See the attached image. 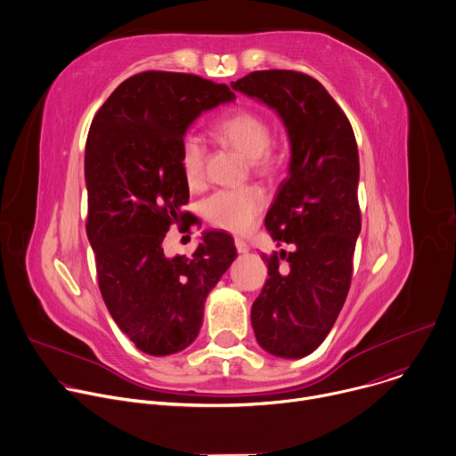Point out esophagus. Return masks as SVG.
<instances>
[{"label": "esophagus", "instance_id": "obj_1", "mask_svg": "<svg viewBox=\"0 0 456 456\" xmlns=\"http://www.w3.org/2000/svg\"><path fill=\"white\" fill-rule=\"evenodd\" d=\"M234 247H236V250H238L240 254L248 252V243H247L245 240H241V238H234Z\"/></svg>", "mask_w": 456, "mask_h": 456}]
</instances>
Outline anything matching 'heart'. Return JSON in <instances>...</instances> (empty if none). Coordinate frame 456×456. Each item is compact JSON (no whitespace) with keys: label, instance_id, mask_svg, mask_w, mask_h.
Wrapping results in <instances>:
<instances>
[{"label":"heart","instance_id":"1","mask_svg":"<svg viewBox=\"0 0 456 456\" xmlns=\"http://www.w3.org/2000/svg\"><path fill=\"white\" fill-rule=\"evenodd\" d=\"M215 135L248 160L254 173L271 176L278 169V155L271 150L269 120L252 110H238L215 124ZM208 148L197 134H185L178 148V166L187 185H199L206 175ZM267 204L264 189L247 185L220 189L202 202L204 216L220 229L243 234L250 231Z\"/></svg>","mask_w":456,"mask_h":456}]
</instances>
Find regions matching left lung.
<instances>
[{
    "label": "left lung",
    "instance_id": "8db88e82",
    "mask_svg": "<svg viewBox=\"0 0 456 456\" xmlns=\"http://www.w3.org/2000/svg\"><path fill=\"white\" fill-rule=\"evenodd\" d=\"M231 86L276 110L289 134V176L265 225L278 245L294 250L264 254L269 280L250 321L264 350L299 359L329 336L350 290L361 232L355 135L339 104L306 74L259 70Z\"/></svg>",
    "mask_w": 456,
    "mask_h": 456
}]
</instances>
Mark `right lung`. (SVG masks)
I'll return each instance as SVG.
<instances>
[{
	"instance_id": "obj_1",
	"label": "right lung",
	"mask_w": 456,
	"mask_h": 456,
	"mask_svg": "<svg viewBox=\"0 0 456 456\" xmlns=\"http://www.w3.org/2000/svg\"><path fill=\"white\" fill-rule=\"evenodd\" d=\"M234 99L227 85L150 70L120 83L92 120L86 234L102 299L144 354H176L197 339L206 297L236 257L220 231L208 232L191 259L162 248L169 227L187 216L180 141L202 111Z\"/></svg>"
}]
</instances>
